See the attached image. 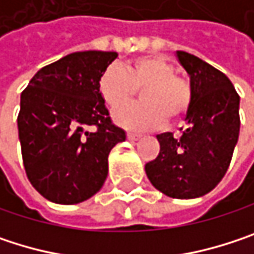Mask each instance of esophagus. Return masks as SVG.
Segmentation results:
<instances>
[{"mask_svg": "<svg viewBox=\"0 0 254 254\" xmlns=\"http://www.w3.org/2000/svg\"><path fill=\"white\" fill-rule=\"evenodd\" d=\"M141 138L139 133H133V132H127V139L129 141H138Z\"/></svg>", "mask_w": 254, "mask_h": 254, "instance_id": "obj_1", "label": "esophagus"}]
</instances>
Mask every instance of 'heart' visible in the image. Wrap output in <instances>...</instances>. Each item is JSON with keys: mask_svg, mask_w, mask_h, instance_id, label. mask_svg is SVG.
Instances as JSON below:
<instances>
[{"mask_svg": "<svg viewBox=\"0 0 254 254\" xmlns=\"http://www.w3.org/2000/svg\"><path fill=\"white\" fill-rule=\"evenodd\" d=\"M144 89L140 99L144 105L122 106L135 90ZM98 91L104 103L115 109L113 121L129 130H147L175 121L185 115L191 104V85L175 75V67L156 56H145L124 67L110 66L100 77Z\"/></svg>", "mask_w": 254, "mask_h": 254, "instance_id": "obj_1", "label": "heart"}]
</instances>
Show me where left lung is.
Segmentation results:
<instances>
[{
	"mask_svg": "<svg viewBox=\"0 0 254 254\" xmlns=\"http://www.w3.org/2000/svg\"><path fill=\"white\" fill-rule=\"evenodd\" d=\"M190 76L191 104L181 136L157 135L159 156L145 165L156 190L172 198H197L210 192L228 171L240 133V97L222 72L201 59L177 51Z\"/></svg>",
	"mask_w": 254,
	"mask_h": 254,
	"instance_id": "left-lung-1",
	"label": "left lung"
}]
</instances>
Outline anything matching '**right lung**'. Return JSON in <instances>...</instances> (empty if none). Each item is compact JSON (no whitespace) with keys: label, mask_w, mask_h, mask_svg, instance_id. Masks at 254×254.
Here are the masks:
<instances>
[{"label":"right lung","mask_w":254,"mask_h":254,"mask_svg":"<svg viewBox=\"0 0 254 254\" xmlns=\"http://www.w3.org/2000/svg\"><path fill=\"white\" fill-rule=\"evenodd\" d=\"M115 51H79L42 67L20 97L17 118L26 175L57 204L97 194L109 174L112 148L127 139L100 95V77Z\"/></svg>","instance_id":"add662e5"}]
</instances>
